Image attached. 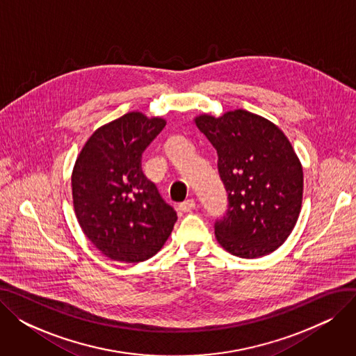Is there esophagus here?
I'll use <instances>...</instances> for the list:
<instances>
[{
    "label": "esophagus",
    "instance_id": "34e87169",
    "mask_svg": "<svg viewBox=\"0 0 356 356\" xmlns=\"http://www.w3.org/2000/svg\"><path fill=\"white\" fill-rule=\"evenodd\" d=\"M196 202L193 199H186L184 202H181L179 204V211L181 212H192V209H195Z\"/></svg>",
    "mask_w": 356,
    "mask_h": 356
}]
</instances>
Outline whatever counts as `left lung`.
<instances>
[{
	"mask_svg": "<svg viewBox=\"0 0 356 356\" xmlns=\"http://www.w3.org/2000/svg\"><path fill=\"white\" fill-rule=\"evenodd\" d=\"M218 153L228 209L215 222L222 248L241 258L275 251L291 234L303 200V168L284 133L245 109L195 118Z\"/></svg>",
	"mask_w": 356,
	"mask_h": 356,
	"instance_id": "left-lung-1",
	"label": "left lung"
}]
</instances>
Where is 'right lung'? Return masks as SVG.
Instances as JSON below:
<instances>
[{
  "mask_svg": "<svg viewBox=\"0 0 356 356\" xmlns=\"http://www.w3.org/2000/svg\"><path fill=\"white\" fill-rule=\"evenodd\" d=\"M164 125L163 118L128 112L98 128L74 163V213L88 239L114 261L152 258L177 220L175 209L141 170L144 149Z\"/></svg>",
  "mask_w": 356,
  "mask_h": 356,
  "instance_id": "add662e5",
  "label": "right lung"
}]
</instances>
